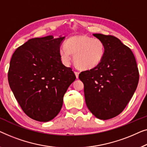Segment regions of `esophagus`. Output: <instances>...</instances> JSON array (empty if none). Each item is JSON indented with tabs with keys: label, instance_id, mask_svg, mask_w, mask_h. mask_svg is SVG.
Masks as SVG:
<instances>
[{
	"label": "esophagus",
	"instance_id": "obj_1",
	"mask_svg": "<svg viewBox=\"0 0 147 147\" xmlns=\"http://www.w3.org/2000/svg\"><path fill=\"white\" fill-rule=\"evenodd\" d=\"M74 74H75L76 78H78V75H79V73H78V71H74Z\"/></svg>",
	"mask_w": 147,
	"mask_h": 147
}]
</instances>
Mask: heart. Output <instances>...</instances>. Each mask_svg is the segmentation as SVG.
<instances>
[{
    "label": "heart",
    "instance_id": "1",
    "mask_svg": "<svg viewBox=\"0 0 147 147\" xmlns=\"http://www.w3.org/2000/svg\"><path fill=\"white\" fill-rule=\"evenodd\" d=\"M73 55L74 65L81 70H90L102 61L105 55L104 42L100 39L80 34L71 36L65 46L59 49L60 57L66 64L71 61Z\"/></svg>",
    "mask_w": 147,
    "mask_h": 147
}]
</instances>
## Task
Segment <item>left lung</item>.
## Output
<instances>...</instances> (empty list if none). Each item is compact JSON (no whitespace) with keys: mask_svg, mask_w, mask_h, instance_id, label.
Listing matches in <instances>:
<instances>
[{"mask_svg":"<svg viewBox=\"0 0 147 147\" xmlns=\"http://www.w3.org/2000/svg\"><path fill=\"white\" fill-rule=\"evenodd\" d=\"M105 46L102 61L94 69L81 72L85 102L96 118L117 117L127 106L137 87L139 73L129 47L112 35L93 34Z\"/></svg>","mask_w":147,"mask_h":147,"instance_id":"obj_1","label":"left lung"}]
</instances>
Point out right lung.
<instances>
[{"label": "right lung", "mask_w": 147, "mask_h": 147, "mask_svg": "<svg viewBox=\"0 0 147 147\" xmlns=\"http://www.w3.org/2000/svg\"><path fill=\"white\" fill-rule=\"evenodd\" d=\"M65 38L49 35L29 39L12 56L10 87L22 111L35 121L48 122L59 114L64 95L76 79L59 55Z\"/></svg>", "instance_id": "right-lung-1"}]
</instances>
